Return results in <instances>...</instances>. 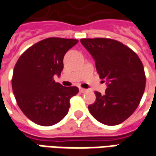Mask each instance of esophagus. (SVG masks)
I'll use <instances>...</instances> for the list:
<instances>
[{"label":"esophagus","mask_w":156,"mask_h":156,"mask_svg":"<svg viewBox=\"0 0 156 156\" xmlns=\"http://www.w3.org/2000/svg\"><path fill=\"white\" fill-rule=\"evenodd\" d=\"M87 91V89H84V88H79V92L80 93H85V92Z\"/></svg>","instance_id":"34e87169"}]
</instances>
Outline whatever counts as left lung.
<instances>
[{"instance_id":"obj_1","label":"left lung","mask_w":156,"mask_h":156,"mask_svg":"<svg viewBox=\"0 0 156 156\" xmlns=\"http://www.w3.org/2000/svg\"><path fill=\"white\" fill-rule=\"evenodd\" d=\"M80 41L94 59L99 78L107 83L105 94L95 92L96 100L88 105V110L102 124H121L137 108L144 94L145 74L140 59L116 40L84 38Z\"/></svg>"}]
</instances>
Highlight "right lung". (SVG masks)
Instances as JSON below:
<instances>
[{
	"instance_id": "add662e5",
	"label": "right lung",
	"mask_w": 156,
	"mask_h": 156,
	"mask_svg": "<svg viewBox=\"0 0 156 156\" xmlns=\"http://www.w3.org/2000/svg\"><path fill=\"white\" fill-rule=\"evenodd\" d=\"M78 42L76 39L50 37L26 50L16 63L12 85L16 100L30 120L51 126L67 115L70 98L77 87H63L53 80L61 75L66 52Z\"/></svg>"
}]
</instances>
